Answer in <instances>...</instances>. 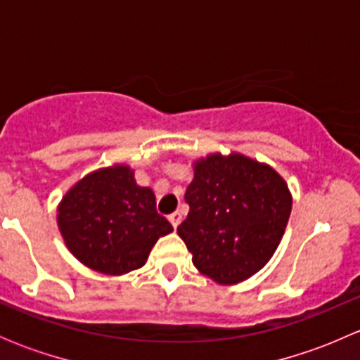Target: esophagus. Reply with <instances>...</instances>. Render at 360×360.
Returning <instances> with one entry per match:
<instances>
[{
	"label": "esophagus",
	"mask_w": 360,
	"mask_h": 360,
	"mask_svg": "<svg viewBox=\"0 0 360 360\" xmlns=\"http://www.w3.org/2000/svg\"><path fill=\"white\" fill-rule=\"evenodd\" d=\"M181 219H183V216H181V212H174V214H170V216H169V221H170V224H172L174 228H177V226H179Z\"/></svg>",
	"instance_id": "1"
}]
</instances>
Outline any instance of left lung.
Returning <instances> with one entry per match:
<instances>
[{
    "instance_id": "8db88e82",
    "label": "left lung",
    "mask_w": 360,
    "mask_h": 360,
    "mask_svg": "<svg viewBox=\"0 0 360 360\" xmlns=\"http://www.w3.org/2000/svg\"><path fill=\"white\" fill-rule=\"evenodd\" d=\"M184 200L190 212L177 233L205 277L233 285L270 261L282 240L292 197L281 174L266 163L231 153L193 163Z\"/></svg>"
}]
</instances>
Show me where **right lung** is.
Returning a JSON list of instances; mask_svg holds the SVG:
<instances>
[{"instance_id":"add662e5","label":"right lung","mask_w":360,"mask_h":360,"mask_svg":"<svg viewBox=\"0 0 360 360\" xmlns=\"http://www.w3.org/2000/svg\"><path fill=\"white\" fill-rule=\"evenodd\" d=\"M57 224L69 252L104 275L141 268L158 238L172 231L157 212L153 190L120 163L79 179L60 200Z\"/></svg>"}]
</instances>
